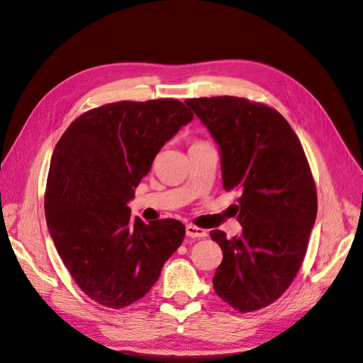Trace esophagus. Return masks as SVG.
<instances>
[{"label": "esophagus", "mask_w": 363, "mask_h": 363, "mask_svg": "<svg viewBox=\"0 0 363 363\" xmlns=\"http://www.w3.org/2000/svg\"><path fill=\"white\" fill-rule=\"evenodd\" d=\"M185 232H186V235L191 237V238H203V237L208 235V232H206L205 229L197 228V226H194V225H189V226H186V228H185Z\"/></svg>", "instance_id": "1"}]
</instances>
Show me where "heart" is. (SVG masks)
Segmentation results:
<instances>
[{
    "label": "heart",
    "instance_id": "b5f03b06",
    "mask_svg": "<svg viewBox=\"0 0 363 363\" xmlns=\"http://www.w3.org/2000/svg\"><path fill=\"white\" fill-rule=\"evenodd\" d=\"M194 143H201V142H194Z\"/></svg>",
    "mask_w": 363,
    "mask_h": 363
}]
</instances>
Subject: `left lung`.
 I'll return each mask as SVG.
<instances>
[{
	"label": "left lung",
	"mask_w": 363,
	"mask_h": 363,
	"mask_svg": "<svg viewBox=\"0 0 363 363\" xmlns=\"http://www.w3.org/2000/svg\"><path fill=\"white\" fill-rule=\"evenodd\" d=\"M221 150L223 189L237 190L241 237L211 230L223 252L213 285L238 312L272 305L305 259L317 217V189L305 150L282 114L237 96L193 98Z\"/></svg>",
	"instance_id": "obj_1"
}]
</instances>
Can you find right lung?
<instances>
[{"label": "right lung", "instance_id": "obj_1", "mask_svg": "<svg viewBox=\"0 0 363 363\" xmlns=\"http://www.w3.org/2000/svg\"><path fill=\"white\" fill-rule=\"evenodd\" d=\"M193 118L173 98L121 101L83 113L58 140L46 179V223L75 284L105 308L145 297L184 241L179 220L145 223L126 203L162 145Z\"/></svg>", "mask_w": 363, "mask_h": 363}]
</instances>
